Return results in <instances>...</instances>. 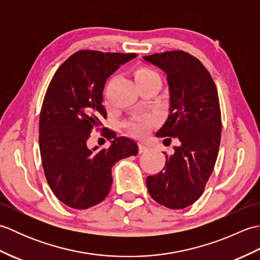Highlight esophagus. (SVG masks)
Returning a JSON list of instances; mask_svg holds the SVG:
<instances>
[{
  "mask_svg": "<svg viewBox=\"0 0 260 260\" xmlns=\"http://www.w3.org/2000/svg\"><path fill=\"white\" fill-rule=\"evenodd\" d=\"M148 150H150V147H148L145 144H143V143H140V144H139L140 153H146V152H148Z\"/></svg>",
  "mask_w": 260,
  "mask_h": 260,
  "instance_id": "esophagus-1",
  "label": "esophagus"
}]
</instances>
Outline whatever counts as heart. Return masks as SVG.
<instances>
[{
    "label": "heart",
    "mask_w": 260,
    "mask_h": 260,
    "mask_svg": "<svg viewBox=\"0 0 260 260\" xmlns=\"http://www.w3.org/2000/svg\"><path fill=\"white\" fill-rule=\"evenodd\" d=\"M134 78L136 84H140L143 81L147 80H157L161 82L159 79V76L153 71L152 69L148 68H139L134 74ZM152 124V119L150 117H146V116H139V117H135L131 119L128 123H127V127L131 133H133L137 136H143L145 135L148 129H150V126Z\"/></svg>",
    "instance_id": "b5f03b06"
}]
</instances>
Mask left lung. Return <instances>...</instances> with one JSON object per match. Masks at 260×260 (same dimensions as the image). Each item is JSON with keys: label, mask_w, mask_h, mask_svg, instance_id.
Masks as SVG:
<instances>
[{"label": "left lung", "mask_w": 260, "mask_h": 260, "mask_svg": "<svg viewBox=\"0 0 260 260\" xmlns=\"http://www.w3.org/2000/svg\"><path fill=\"white\" fill-rule=\"evenodd\" d=\"M143 59L163 70L169 85V116L156 136L178 143L172 154L164 153L163 171L147 176V190L162 206L184 209L202 196L217 161L221 137L218 91L204 66L184 51Z\"/></svg>", "instance_id": "left-lung-1"}]
</instances>
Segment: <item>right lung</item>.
<instances>
[{"label":"right lung","instance_id":"right-lung-1","mask_svg":"<svg viewBox=\"0 0 260 260\" xmlns=\"http://www.w3.org/2000/svg\"><path fill=\"white\" fill-rule=\"evenodd\" d=\"M136 53L82 50L60 66L49 85L39 123L43 171L53 194L66 206L88 209L108 196L112 168L136 155L139 146L125 136L107 132L108 148H88L93 129L107 117L103 106L106 80Z\"/></svg>","mask_w":260,"mask_h":260}]
</instances>
